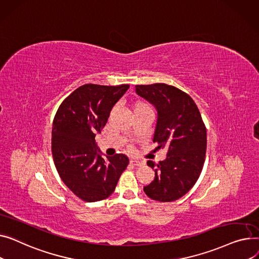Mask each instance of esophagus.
<instances>
[{
    "instance_id": "1",
    "label": "esophagus",
    "mask_w": 259,
    "mask_h": 259,
    "mask_svg": "<svg viewBox=\"0 0 259 259\" xmlns=\"http://www.w3.org/2000/svg\"><path fill=\"white\" fill-rule=\"evenodd\" d=\"M131 164H132V165H134V166H140V165H142L143 163H142L141 161H139V160L132 159V160H131Z\"/></svg>"
}]
</instances>
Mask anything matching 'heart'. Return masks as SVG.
Segmentation results:
<instances>
[{
    "instance_id": "1",
    "label": "heart",
    "mask_w": 259,
    "mask_h": 259,
    "mask_svg": "<svg viewBox=\"0 0 259 259\" xmlns=\"http://www.w3.org/2000/svg\"><path fill=\"white\" fill-rule=\"evenodd\" d=\"M146 106H148L146 103L144 102H137L135 105H134V110L135 109H141V108H146Z\"/></svg>"
}]
</instances>
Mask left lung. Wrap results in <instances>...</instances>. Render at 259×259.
<instances>
[{"instance_id": "obj_1", "label": "left lung", "mask_w": 259, "mask_h": 259, "mask_svg": "<svg viewBox=\"0 0 259 259\" xmlns=\"http://www.w3.org/2000/svg\"><path fill=\"white\" fill-rule=\"evenodd\" d=\"M136 93L153 104L158 119L154 142L166 148L167 156L155 168V179L143 188L151 200L172 202L185 195L199 179L206 157L207 134L192 98L166 83L136 85Z\"/></svg>"}]
</instances>
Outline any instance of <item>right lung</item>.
I'll list each match as a JSON object with an SVG mask.
<instances>
[{
	"label": "right lung",
	"mask_w": 259,
	"mask_h": 259,
	"mask_svg": "<svg viewBox=\"0 0 259 259\" xmlns=\"http://www.w3.org/2000/svg\"><path fill=\"white\" fill-rule=\"evenodd\" d=\"M128 84L88 83L76 89L59 105L52 126V156L67 187L85 202L109 197L128 158L123 154L101 157L95 136L101 133L115 103Z\"/></svg>",
	"instance_id": "right-lung-1"
}]
</instances>
